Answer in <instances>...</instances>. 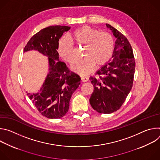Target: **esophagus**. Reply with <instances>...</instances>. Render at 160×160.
<instances>
[{
	"label": "esophagus",
	"instance_id": "esophagus-1",
	"mask_svg": "<svg viewBox=\"0 0 160 160\" xmlns=\"http://www.w3.org/2000/svg\"><path fill=\"white\" fill-rule=\"evenodd\" d=\"M88 79H89V78H88V77H85V76L82 77V82H87V81L88 80Z\"/></svg>",
	"mask_w": 160,
	"mask_h": 160
}]
</instances>
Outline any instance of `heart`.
<instances>
[{
    "mask_svg": "<svg viewBox=\"0 0 160 160\" xmlns=\"http://www.w3.org/2000/svg\"><path fill=\"white\" fill-rule=\"evenodd\" d=\"M70 36L77 45H85V57L73 64L72 68L73 71L83 75H87L93 70L95 64L97 66L104 64L112 57L115 42L111 33L83 26L74 30ZM58 52L69 63H72L75 59L73 43L66 37L59 39Z\"/></svg>",
    "mask_w": 160,
    "mask_h": 160,
    "instance_id": "obj_1",
    "label": "heart"
}]
</instances>
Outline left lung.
<instances>
[{"mask_svg":"<svg viewBox=\"0 0 160 160\" xmlns=\"http://www.w3.org/2000/svg\"><path fill=\"white\" fill-rule=\"evenodd\" d=\"M116 38L112 58L90 77L94 86L90 98L92 108L99 113L109 114L118 110L132 89L135 62L127 38L116 28L106 24Z\"/></svg>","mask_w":160,"mask_h":160,"instance_id":"8db88e82","label":"left lung"}]
</instances>
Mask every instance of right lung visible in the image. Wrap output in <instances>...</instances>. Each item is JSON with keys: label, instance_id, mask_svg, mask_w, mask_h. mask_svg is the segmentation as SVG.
Segmentation results:
<instances>
[{"label": "right lung", "instance_id": "obj_1", "mask_svg": "<svg viewBox=\"0 0 160 160\" xmlns=\"http://www.w3.org/2000/svg\"><path fill=\"white\" fill-rule=\"evenodd\" d=\"M70 29V27L60 25L42 29L30 39L24 48V52L37 50L49 57V73L40 92L27 95L42 115L50 119L61 118L66 115L71 97L80 83L79 75L59 61V40Z\"/></svg>", "mask_w": 160, "mask_h": 160}]
</instances>
